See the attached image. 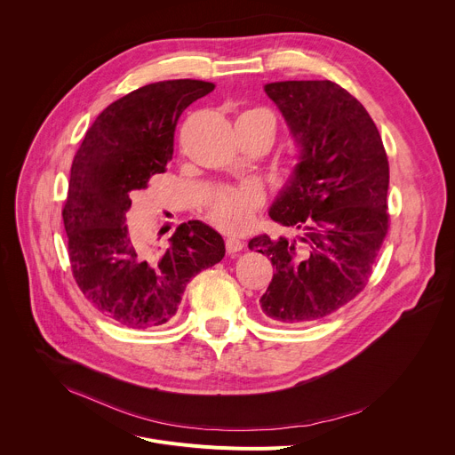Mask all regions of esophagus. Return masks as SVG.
Returning a JSON list of instances; mask_svg holds the SVG:
<instances>
[{
	"instance_id": "1",
	"label": "esophagus",
	"mask_w": 455,
	"mask_h": 455,
	"mask_svg": "<svg viewBox=\"0 0 455 455\" xmlns=\"http://www.w3.org/2000/svg\"><path fill=\"white\" fill-rule=\"evenodd\" d=\"M225 246H227V252L228 254H235V252H239L243 249V241L239 237H227Z\"/></svg>"
}]
</instances>
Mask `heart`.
<instances>
[{"label": "heart", "mask_w": 455, "mask_h": 455, "mask_svg": "<svg viewBox=\"0 0 455 455\" xmlns=\"http://www.w3.org/2000/svg\"><path fill=\"white\" fill-rule=\"evenodd\" d=\"M241 116H261L274 127V117L267 110H246ZM261 203L263 192L258 185L221 187L206 203V216L225 232H239L251 223L252 214L259 209Z\"/></svg>", "instance_id": "1"}]
</instances>
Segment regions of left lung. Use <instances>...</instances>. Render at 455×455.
Masks as SVG:
<instances>
[{"mask_svg":"<svg viewBox=\"0 0 455 455\" xmlns=\"http://www.w3.org/2000/svg\"><path fill=\"white\" fill-rule=\"evenodd\" d=\"M267 96L299 156L268 216L296 237L249 241L275 268L259 305L267 321L299 326L334 314L366 286L388 232V159L376 123L338 84L275 81Z\"/></svg>","mask_w":455,"mask_h":455,"instance_id":"obj_1","label":"left lung"}]
</instances>
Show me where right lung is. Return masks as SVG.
<instances>
[{"instance_id":"right-lung-1","label":"right lung","mask_w":455,"mask_h":455,"mask_svg":"<svg viewBox=\"0 0 455 455\" xmlns=\"http://www.w3.org/2000/svg\"><path fill=\"white\" fill-rule=\"evenodd\" d=\"M214 87L171 79L123 96L74 156L63 206L72 274L84 296L123 326L169 324L188 281L225 256L223 237L197 220L181 223L164 251L134 241L125 225L132 192L167 171L180 116Z\"/></svg>"}]
</instances>
